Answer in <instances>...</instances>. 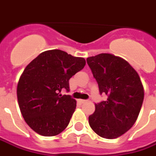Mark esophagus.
I'll return each mask as SVG.
<instances>
[{"label": "esophagus", "instance_id": "1", "mask_svg": "<svg viewBox=\"0 0 156 156\" xmlns=\"http://www.w3.org/2000/svg\"><path fill=\"white\" fill-rule=\"evenodd\" d=\"M78 102L80 103V104H84L87 102V100H85V99H78Z\"/></svg>", "mask_w": 156, "mask_h": 156}]
</instances>
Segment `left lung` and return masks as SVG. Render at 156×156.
<instances>
[{
  "mask_svg": "<svg viewBox=\"0 0 156 156\" xmlns=\"http://www.w3.org/2000/svg\"><path fill=\"white\" fill-rule=\"evenodd\" d=\"M100 94L107 100L95 105L88 123L105 139H116L130 129L137 119L144 100V88L137 72L123 58L100 53L87 58Z\"/></svg>",
  "mask_w": 156,
  "mask_h": 156,
  "instance_id": "obj_1",
  "label": "left lung"
}]
</instances>
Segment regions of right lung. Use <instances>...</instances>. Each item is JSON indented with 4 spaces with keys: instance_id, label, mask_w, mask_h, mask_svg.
Here are the masks:
<instances>
[{
    "instance_id": "add662e5",
    "label": "right lung",
    "mask_w": 156,
    "mask_h": 156,
    "mask_svg": "<svg viewBox=\"0 0 156 156\" xmlns=\"http://www.w3.org/2000/svg\"><path fill=\"white\" fill-rule=\"evenodd\" d=\"M83 58L54 49L41 52L29 63L17 84V100L26 123L37 134L54 136L64 130L76 108L69 79L84 68Z\"/></svg>"
}]
</instances>
